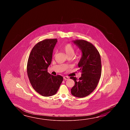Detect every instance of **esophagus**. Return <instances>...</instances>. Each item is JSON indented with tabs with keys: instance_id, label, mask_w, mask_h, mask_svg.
I'll list each match as a JSON object with an SVG mask.
<instances>
[{
	"instance_id": "34e87169",
	"label": "esophagus",
	"mask_w": 130,
	"mask_h": 130,
	"mask_svg": "<svg viewBox=\"0 0 130 130\" xmlns=\"http://www.w3.org/2000/svg\"><path fill=\"white\" fill-rule=\"evenodd\" d=\"M64 79H65V80H67V79H69V77H68L65 76V77H64Z\"/></svg>"
}]
</instances>
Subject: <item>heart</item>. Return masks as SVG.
Here are the masks:
<instances>
[{"instance_id": "heart-1", "label": "heart", "mask_w": 130, "mask_h": 130, "mask_svg": "<svg viewBox=\"0 0 130 130\" xmlns=\"http://www.w3.org/2000/svg\"><path fill=\"white\" fill-rule=\"evenodd\" d=\"M63 50L66 53L67 56H73L75 53V48L72 44H67L63 48Z\"/></svg>"}]
</instances>
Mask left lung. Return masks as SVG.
<instances>
[{"label":"left lung","instance_id":"8db88e82","mask_svg":"<svg viewBox=\"0 0 130 130\" xmlns=\"http://www.w3.org/2000/svg\"><path fill=\"white\" fill-rule=\"evenodd\" d=\"M72 42L81 51L82 54L78 64L81 77L78 79L74 77H70L75 82L71 93L75 97L84 98L94 91L99 82L101 75V58L98 51L91 43L82 39Z\"/></svg>","mask_w":130,"mask_h":130}]
</instances>
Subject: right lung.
<instances>
[{"instance_id":"1","label":"right lung","mask_w":130,"mask_h":130,"mask_svg":"<svg viewBox=\"0 0 130 130\" xmlns=\"http://www.w3.org/2000/svg\"><path fill=\"white\" fill-rule=\"evenodd\" d=\"M57 39H46L33 47L28 60L27 72L33 88L44 97L57 93L63 80L60 75L53 76L47 72L52 60L53 51Z\"/></svg>"}]
</instances>
